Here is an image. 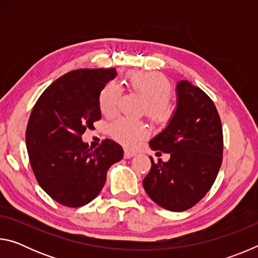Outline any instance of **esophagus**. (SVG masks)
<instances>
[{
	"label": "esophagus",
	"instance_id": "obj_1",
	"mask_svg": "<svg viewBox=\"0 0 258 258\" xmlns=\"http://www.w3.org/2000/svg\"><path fill=\"white\" fill-rule=\"evenodd\" d=\"M135 156V152L133 151H130V150H125L124 151V158L125 159H128V158H132V157Z\"/></svg>",
	"mask_w": 258,
	"mask_h": 258
}]
</instances>
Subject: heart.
Instances as JSON below:
<instances>
[{
	"label": "heart",
	"mask_w": 258,
	"mask_h": 258,
	"mask_svg": "<svg viewBox=\"0 0 258 258\" xmlns=\"http://www.w3.org/2000/svg\"><path fill=\"white\" fill-rule=\"evenodd\" d=\"M131 92L145 100L142 115L151 123L164 125L168 123L175 111V106L169 99L172 84L167 77L158 72H135L127 76ZM120 89L115 83H108L99 95V108L103 116H113L118 108ZM113 139L125 146L135 147L147 138L148 130L142 121L118 119L110 126Z\"/></svg>",
	"instance_id": "1"
}]
</instances>
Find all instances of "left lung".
<instances>
[{"label": "left lung", "mask_w": 258, "mask_h": 258, "mask_svg": "<svg viewBox=\"0 0 258 258\" xmlns=\"http://www.w3.org/2000/svg\"><path fill=\"white\" fill-rule=\"evenodd\" d=\"M177 107L152 150L171 155L155 163L143 178L148 196L165 209L183 212L199 203L215 182L223 159V131L212 99L190 82L176 85ZM160 154V152H158Z\"/></svg>", "instance_id": "8db88e82"}]
</instances>
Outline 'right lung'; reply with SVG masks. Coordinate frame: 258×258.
<instances>
[{
    "mask_svg": "<svg viewBox=\"0 0 258 258\" xmlns=\"http://www.w3.org/2000/svg\"><path fill=\"white\" fill-rule=\"evenodd\" d=\"M116 69H76L59 77L35 103L26 128L29 163L38 184L67 207L93 200L107 171L123 158V149L103 140L97 149L82 141L86 128L101 119L99 95Z\"/></svg>",
    "mask_w": 258,
    "mask_h": 258,
    "instance_id": "right-lung-1",
    "label": "right lung"
}]
</instances>
